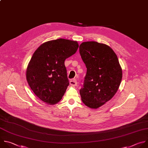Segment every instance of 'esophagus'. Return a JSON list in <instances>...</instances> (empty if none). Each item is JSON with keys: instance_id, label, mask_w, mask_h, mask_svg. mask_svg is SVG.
I'll use <instances>...</instances> for the list:
<instances>
[{"instance_id": "obj_1", "label": "esophagus", "mask_w": 148, "mask_h": 148, "mask_svg": "<svg viewBox=\"0 0 148 148\" xmlns=\"http://www.w3.org/2000/svg\"><path fill=\"white\" fill-rule=\"evenodd\" d=\"M70 84L72 85V86H76V84H77V80H76V79H72L70 81Z\"/></svg>"}]
</instances>
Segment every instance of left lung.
Masks as SVG:
<instances>
[{
  "label": "left lung",
  "instance_id": "obj_1",
  "mask_svg": "<svg viewBox=\"0 0 148 148\" xmlns=\"http://www.w3.org/2000/svg\"><path fill=\"white\" fill-rule=\"evenodd\" d=\"M79 52L87 68L80 90L83 103L97 108L111 100L120 85L123 72L119 59L108 45L96 41L82 42Z\"/></svg>",
  "mask_w": 148,
  "mask_h": 148
}]
</instances>
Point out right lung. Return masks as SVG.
Wrapping results in <instances>:
<instances>
[{"instance_id":"1","label":"right lung","mask_w":148,"mask_h":148,"mask_svg":"<svg viewBox=\"0 0 148 148\" xmlns=\"http://www.w3.org/2000/svg\"><path fill=\"white\" fill-rule=\"evenodd\" d=\"M77 41L60 38L41 44L33 53L27 71V82L42 101H60L69 84L65 61L76 52Z\"/></svg>"}]
</instances>
